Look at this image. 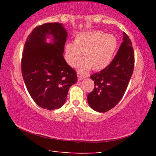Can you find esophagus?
I'll list each match as a JSON object with an SVG mask.
<instances>
[{"instance_id": "obj_1", "label": "esophagus", "mask_w": 156, "mask_h": 156, "mask_svg": "<svg viewBox=\"0 0 156 156\" xmlns=\"http://www.w3.org/2000/svg\"><path fill=\"white\" fill-rule=\"evenodd\" d=\"M83 78H84V76H81V75H80V74H78V80H83Z\"/></svg>"}]
</instances>
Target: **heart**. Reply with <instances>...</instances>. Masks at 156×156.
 <instances>
[{"mask_svg": "<svg viewBox=\"0 0 156 156\" xmlns=\"http://www.w3.org/2000/svg\"><path fill=\"white\" fill-rule=\"evenodd\" d=\"M117 46L114 36L101 31H89L76 36L73 43L66 45V60L69 65L75 67L83 58L84 61L78 66V72L87 74L91 68L95 71L107 67L112 62Z\"/></svg>", "mask_w": 156, "mask_h": 156, "instance_id": "b5f03b06", "label": "heart"}]
</instances>
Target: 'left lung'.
<instances>
[{"instance_id":"obj_1","label":"left lung","mask_w":156,"mask_h":156,"mask_svg":"<svg viewBox=\"0 0 156 156\" xmlns=\"http://www.w3.org/2000/svg\"><path fill=\"white\" fill-rule=\"evenodd\" d=\"M123 36V42L112 62L90 76L95 87L87 95V101L91 109L98 112H108L120 102L133 73V49L129 36L125 32Z\"/></svg>"}]
</instances>
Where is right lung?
Returning <instances> with one entry per match:
<instances>
[{
	"label": "right lung",
	"mask_w": 156,
	"mask_h": 156,
	"mask_svg": "<svg viewBox=\"0 0 156 156\" xmlns=\"http://www.w3.org/2000/svg\"><path fill=\"white\" fill-rule=\"evenodd\" d=\"M51 36V43L46 39ZM67 33L61 23H48L34 29L23 49L21 71L34 102L43 109L64 105L70 87L77 82L74 69L63 57Z\"/></svg>",
	"instance_id": "add662e5"
}]
</instances>
